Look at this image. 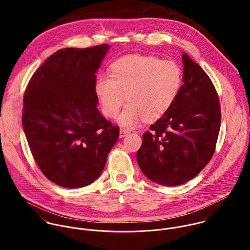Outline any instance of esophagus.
<instances>
[{"instance_id":"obj_1","label":"esophagus","mask_w":250,"mask_h":250,"mask_svg":"<svg viewBox=\"0 0 250 250\" xmlns=\"http://www.w3.org/2000/svg\"><path fill=\"white\" fill-rule=\"evenodd\" d=\"M130 132H129V130H127V129H121L120 130V133H119V136H120V138H124L126 135H128Z\"/></svg>"}]
</instances>
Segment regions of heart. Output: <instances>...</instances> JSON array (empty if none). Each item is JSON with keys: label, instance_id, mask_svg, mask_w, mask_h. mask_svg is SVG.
I'll list each match as a JSON object with an SVG mask.
<instances>
[{"label": "heart", "instance_id": "heart-1", "mask_svg": "<svg viewBox=\"0 0 250 250\" xmlns=\"http://www.w3.org/2000/svg\"><path fill=\"white\" fill-rule=\"evenodd\" d=\"M181 85L182 70L174 62L131 55L110 65V77L97 78L95 93L108 118H115L127 100L129 104L120 114L119 123L133 128L143 118L154 121L164 116L173 105Z\"/></svg>", "mask_w": 250, "mask_h": 250}]
</instances>
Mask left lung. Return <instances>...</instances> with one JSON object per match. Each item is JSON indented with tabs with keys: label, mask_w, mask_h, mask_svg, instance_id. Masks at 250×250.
<instances>
[{
	"label": "left lung",
	"mask_w": 250,
	"mask_h": 250,
	"mask_svg": "<svg viewBox=\"0 0 250 250\" xmlns=\"http://www.w3.org/2000/svg\"><path fill=\"white\" fill-rule=\"evenodd\" d=\"M183 82L168 111L143 136L137 161L143 174L164 186L195 177L210 162L220 128V105L214 83L186 53Z\"/></svg>",
	"instance_id": "1"
}]
</instances>
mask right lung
Here are the masks:
<instances>
[{"label": "right lung", "instance_id": "1", "mask_svg": "<svg viewBox=\"0 0 250 250\" xmlns=\"http://www.w3.org/2000/svg\"><path fill=\"white\" fill-rule=\"evenodd\" d=\"M109 46L65 48L31 78L22 124L42 173L67 188L87 186L102 173L119 128L100 113L95 73Z\"/></svg>", "mask_w": 250, "mask_h": 250}]
</instances>
